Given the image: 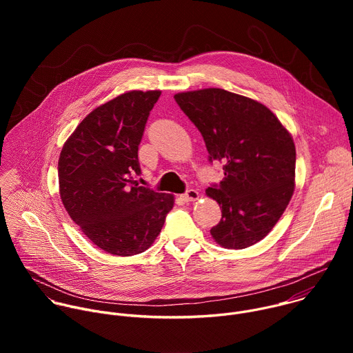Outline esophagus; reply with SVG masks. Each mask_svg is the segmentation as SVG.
<instances>
[{"instance_id": "34e87169", "label": "esophagus", "mask_w": 353, "mask_h": 353, "mask_svg": "<svg viewBox=\"0 0 353 353\" xmlns=\"http://www.w3.org/2000/svg\"><path fill=\"white\" fill-rule=\"evenodd\" d=\"M198 196H199V192H198L196 190H194V188L187 190V191L181 195V198L185 201V203H188V201H195V199H198Z\"/></svg>"}]
</instances>
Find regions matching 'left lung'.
<instances>
[{
	"label": "left lung",
	"mask_w": 353,
	"mask_h": 353,
	"mask_svg": "<svg viewBox=\"0 0 353 353\" xmlns=\"http://www.w3.org/2000/svg\"><path fill=\"white\" fill-rule=\"evenodd\" d=\"M174 100L203 135L208 161L223 163V180L207 188L222 207L212 237L226 248L256 244L279 221L294 190L290 134L268 108L225 89L183 92Z\"/></svg>",
	"instance_id": "left-lung-1"
}]
</instances>
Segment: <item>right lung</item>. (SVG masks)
<instances>
[{"mask_svg":"<svg viewBox=\"0 0 353 353\" xmlns=\"http://www.w3.org/2000/svg\"><path fill=\"white\" fill-rule=\"evenodd\" d=\"M161 90H132L89 113L63 146L59 183L71 219L114 256L148 250L174 198L139 185L138 146Z\"/></svg>","mask_w":353,"mask_h":353,"instance_id":"add662e5","label":"right lung"}]
</instances>
